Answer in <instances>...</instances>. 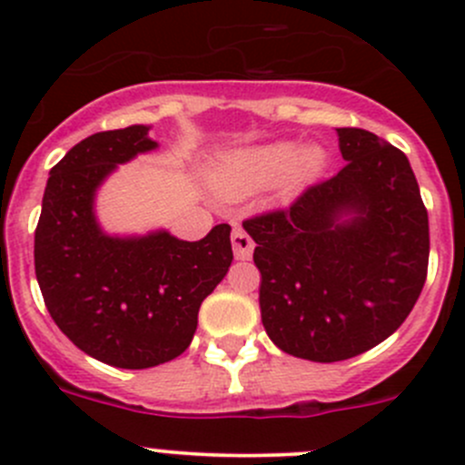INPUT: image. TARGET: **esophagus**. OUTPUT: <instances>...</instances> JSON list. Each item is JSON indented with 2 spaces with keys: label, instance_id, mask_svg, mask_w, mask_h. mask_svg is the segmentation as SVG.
<instances>
[{
  "label": "esophagus",
  "instance_id": "obj_1",
  "mask_svg": "<svg viewBox=\"0 0 465 465\" xmlns=\"http://www.w3.org/2000/svg\"><path fill=\"white\" fill-rule=\"evenodd\" d=\"M232 245L233 256H236L238 261H250L252 254H254V241H252L250 233L242 232V229H233Z\"/></svg>",
  "mask_w": 465,
  "mask_h": 465
}]
</instances>
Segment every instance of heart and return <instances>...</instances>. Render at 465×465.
<instances>
[{
	"instance_id": "1",
	"label": "heart",
	"mask_w": 465,
	"mask_h": 465,
	"mask_svg": "<svg viewBox=\"0 0 465 465\" xmlns=\"http://www.w3.org/2000/svg\"><path fill=\"white\" fill-rule=\"evenodd\" d=\"M328 163L320 143L267 142L242 145L220 154L211 166L209 182L223 198H242L276 184L279 195L294 198L315 184Z\"/></svg>"
}]
</instances>
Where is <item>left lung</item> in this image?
<instances>
[{
    "label": "left lung",
    "mask_w": 465,
    "mask_h": 465,
    "mask_svg": "<svg viewBox=\"0 0 465 465\" xmlns=\"http://www.w3.org/2000/svg\"><path fill=\"white\" fill-rule=\"evenodd\" d=\"M346 166L290 209L242 223L261 270V320L285 353L355 358L414 308L430 259L410 159L369 130L337 128Z\"/></svg>",
    "instance_id": "8db88e82"
}]
</instances>
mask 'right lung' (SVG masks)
Here are the masks:
<instances>
[{
	"instance_id": "obj_1",
	"label": "right lung",
	"mask_w": 465,
	"mask_h": 465,
	"mask_svg": "<svg viewBox=\"0 0 465 465\" xmlns=\"http://www.w3.org/2000/svg\"><path fill=\"white\" fill-rule=\"evenodd\" d=\"M150 125L96 133L49 171L35 229V276L60 331L98 362L150 369L189 349L203 302L233 261L229 224L203 241L168 229L107 233L98 189L137 154L157 150Z\"/></svg>"
}]
</instances>
